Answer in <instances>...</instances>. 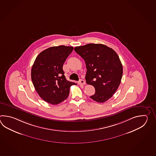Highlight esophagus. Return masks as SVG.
Listing matches in <instances>:
<instances>
[{
  "label": "esophagus",
  "instance_id": "1",
  "mask_svg": "<svg viewBox=\"0 0 156 156\" xmlns=\"http://www.w3.org/2000/svg\"><path fill=\"white\" fill-rule=\"evenodd\" d=\"M85 81L83 79H80L79 80V84L80 85H85Z\"/></svg>",
  "mask_w": 156,
  "mask_h": 156
}]
</instances>
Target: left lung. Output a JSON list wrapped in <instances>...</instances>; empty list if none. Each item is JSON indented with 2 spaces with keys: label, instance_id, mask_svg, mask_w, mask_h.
<instances>
[{
  "label": "left lung",
  "instance_id": "1",
  "mask_svg": "<svg viewBox=\"0 0 156 156\" xmlns=\"http://www.w3.org/2000/svg\"><path fill=\"white\" fill-rule=\"evenodd\" d=\"M74 50L85 61L86 83L95 87V93L90 98L104 103L113 96L121 82L123 66L118 55L103 44L89 43Z\"/></svg>",
  "mask_w": 156,
  "mask_h": 156
}]
</instances>
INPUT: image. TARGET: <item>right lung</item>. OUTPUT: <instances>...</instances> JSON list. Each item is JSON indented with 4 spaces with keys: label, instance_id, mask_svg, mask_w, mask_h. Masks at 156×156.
I'll return each mask as SVG.
<instances>
[{
    "label": "right lung",
    "instance_id": "obj_1",
    "mask_svg": "<svg viewBox=\"0 0 156 156\" xmlns=\"http://www.w3.org/2000/svg\"><path fill=\"white\" fill-rule=\"evenodd\" d=\"M73 47L59 46L44 50L37 56L31 70V79L39 96L56 105L66 99L75 83L67 80L63 65Z\"/></svg>",
    "mask_w": 156,
    "mask_h": 156
}]
</instances>
